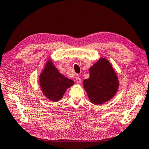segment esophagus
Masks as SVG:
<instances>
[{
  "instance_id": "1",
  "label": "esophagus",
  "mask_w": 149,
  "mask_h": 149,
  "mask_svg": "<svg viewBox=\"0 0 149 149\" xmlns=\"http://www.w3.org/2000/svg\"><path fill=\"white\" fill-rule=\"evenodd\" d=\"M75 82L77 83H80L81 82V78L79 77V76H77V77L75 78Z\"/></svg>"
}]
</instances>
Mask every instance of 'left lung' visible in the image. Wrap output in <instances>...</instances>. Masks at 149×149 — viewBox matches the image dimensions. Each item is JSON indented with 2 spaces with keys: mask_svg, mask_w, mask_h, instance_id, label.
Returning a JSON list of instances; mask_svg holds the SVG:
<instances>
[{
  "mask_svg": "<svg viewBox=\"0 0 149 149\" xmlns=\"http://www.w3.org/2000/svg\"><path fill=\"white\" fill-rule=\"evenodd\" d=\"M89 75L83 84L93 104H102L115 95L119 82L112 65L106 59H100L89 68Z\"/></svg>",
  "mask_w": 149,
  "mask_h": 149,
  "instance_id": "left-lung-1",
  "label": "left lung"
}]
</instances>
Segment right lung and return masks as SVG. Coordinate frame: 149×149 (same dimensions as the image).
I'll use <instances>...</instances> for the list:
<instances>
[{
	"mask_svg": "<svg viewBox=\"0 0 149 149\" xmlns=\"http://www.w3.org/2000/svg\"><path fill=\"white\" fill-rule=\"evenodd\" d=\"M40 85L44 95L51 101L58 102L64 95L74 81L59 73L51 60L46 63L40 76Z\"/></svg>",
	"mask_w": 149,
	"mask_h": 149,
	"instance_id": "obj_1",
	"label": "right lung"
}]
</instances>
